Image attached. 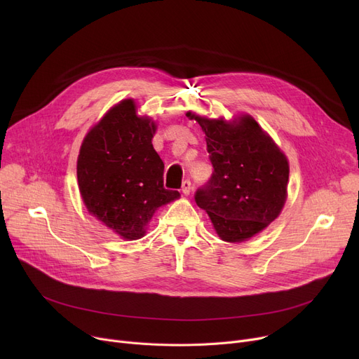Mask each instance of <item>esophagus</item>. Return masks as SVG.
<instances>
[{"label": "esophagus", "instance_id": "34e87169", "mask_svg": "<svg viewBox=\"0 0 359 359\" xmlns=\"http://www.w3.org/2000/svg\"><path fill=\"white\" fill-rule=\"evenodd\" d=\"M191 191H192V183H191V180H183V183H182V192L184 194V195H189L191 194Z\"/></svg>", "mask_w": 359, "mask_h": 359}]
</instances>
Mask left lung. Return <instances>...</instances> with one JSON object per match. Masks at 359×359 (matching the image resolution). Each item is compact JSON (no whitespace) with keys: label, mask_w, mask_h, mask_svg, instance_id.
<instances>
[{"label":"left lung","mask_w":359,"mask_h":359,"mask_svg":"<svg viewBox=\"0 0 359 359\" xmlns=\"http://www.w3.org/2000/svg\"><path fill=\"white\" fill-rule=\"evenodd\" d=\"M186 116L198 121L206 135L214 172L195 201L208 212L217 234L240 243L266 229L285 203L287 157L250 116L233 123L191 111Z\"/></svg>","instance_id":"8db88e82"}]
</instances>
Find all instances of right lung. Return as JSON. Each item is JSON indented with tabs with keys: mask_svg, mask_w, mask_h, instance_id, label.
<instances>
[{
	"mask_svg": "<svg viewBox=\"0 0 359 359\" xmlns=\"http://www.w3.org/2000/svg\"><path fill=\"white\" fill-rule=\"evenodd\" d=\"M135 110L130 99L110 109L84 138L77 161L88 212L125 240L142 237L156 210L179 198L163 183L164 163L151 142L156 125Z\"/></svg>",
	"mask_w": 359,
	"mask_h": 359,
	"instance_id": "obj_1",
	"label": "right lung"
}]
</instances>
